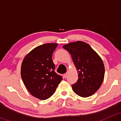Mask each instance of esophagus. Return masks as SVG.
I'll use <instances>...</instances> for the list:
<instances>
[{
    "mask_svg": "<svg viewBox=\"0 0 121 121\" xmlns=\"http://www.w3.org/2000/svg\"><path fill=\"white\" fill-rule=\"evenodd\" d=\"M67 75H68L67 73H65V74H64V77L65 78H66L67 77Z\"/></svg>",
    "mask_w": 121,
    "mask_h": 121,
    "instance_id": "esophagus-1",
    "label": "esophagus"
}]
</instances>
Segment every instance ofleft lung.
I'll return each instance as SVG.
<instances>
[{
  "label": "left lung",
  "instance_id": "1",
  "mask_svg": "<svg viewBox=\"0 0 121 121\" xmlns=\"http://www.w3.org/2000/svg\"><path fill=\"white\" fill-rule=\"evenodd\" d=\"M63 47L71 54L78 73L77 81L72 85L73 91L81 97L92 95L103 82L105 68L102 60L83 41L71 43Z\"/></svg>",
  "mask_w": 121,
  "mask_h": 121
}]
</instances>
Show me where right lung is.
Listing matches in <instances>:
<instances>
[{
    "instance_id": "right-lung-1",
    "label": "right lung",
    "mask_w": 121,
    "mask_h": 121,
    "mask_svg": "<svg viewBox=\"0 0 121 121\" xmlns=\"http://www.w3.org/2000/svg\"><path fill=\"white\" fill-rule=\"evenodd\" d=\"M58 44L46 43L34 48L23 60L22 80L30 93L41 100L52 96L63 77L55 72L52 55Z\"/></svg>"
}]
</instances>
